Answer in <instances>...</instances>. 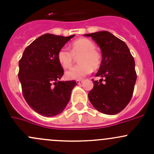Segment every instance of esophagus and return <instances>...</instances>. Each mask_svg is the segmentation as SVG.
I'll list each match as a JSON object with an SVG mask.
<instances>
[{"label":"esophagus","mask_w":154,"mask_h":154,"mask_svg":"<svg viewBox=\"0 0 154 154\" xmlns=\"http://www.w3.org/2000/svg\"><path fill=\"white\" fill-rule=\"evenodd\" d=\"M83 82V80H76V83H77V84H81Z\"/></svg>","instance_id":"34e87169"}]
</instances>
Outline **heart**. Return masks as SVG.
Masks as SVG:
<instances>
[{
	"label": "heart",
	"mask_w": 154,
	"mask_h": 154,
	"mask_svg": "<svg viewBox=\"0 0 154 154\" xmlns=\"http://www.w3.org/2000/svg\"><path fill=\"white\" fill-rule=\"evenodd\" d=\"M80 55V56L79 55ZM78 59L80 65L71 68L66 72L68 80H81L91 73L92 70L100 68L101 54L95 49L94 42L86 38H79L71 45V51L66 48H62L57 54V60L61 66L68 68L72 66L75 57Z\"/></svg>",
	"instance_id": "b5f03b06"
}]
</instances>
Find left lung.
Instances as JSON below:
<instances>
[{
	"label": "left lung",
	"instance_id": "obj_1",
	"mask_svg": "<svg viewBox=\"0 0 154 154\" xmlns=\"http://www.w3.org/2000/svg\"><path fill=\"white\" fill-rule=\"evenodd\" d=\"M96 42L102 51V62L94 87L88 93L93 106L100 112L116 115L131 100L136 81L135 61L125 42L108 31L86 34Z\"/></svg>",
	"mask_w": 154,
	"mask_h": 154
}]
</instances>
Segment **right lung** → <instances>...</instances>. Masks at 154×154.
Returning <instances> with one entry per match:
<instances>
[{
  "mask_svg": "<svg viewBox=\"0 0 154 154\" xmlns=\"http://www.w3.org/2000/svg\"><path fill=\"white\" fill-rule=\"evenodd\" d=\"M74 36L44 34L25 48L19 60L23 96L34 111L46 117L64 110L77 85L75 80L60 81L64 70L57 60L58 51Z\"/></svg>",
  "mask_w": 154,
  "mask_h": 154,
  "instance_id": "add662e5",
  "label": "right lung"
}]
</instances>
